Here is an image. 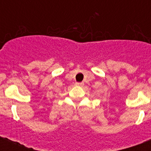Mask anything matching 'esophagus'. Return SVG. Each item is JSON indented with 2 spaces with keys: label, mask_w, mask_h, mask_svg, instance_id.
Returning <instances> with one entry per match:
<instances>
[{
  "label": "esophagus",
  "mask_w": 151,
  "mask_h": 151,
  "mask_svg": "<svg viewBox=\"0 0 151 151\" xmlns=\"http://www.w3.org/2000/svg\"><path fill=\"white\" fill-rule=\"evenodd\" d=\"M76 85L81 86V85H83V83L82 82H77V83H76Z\"/></svg>",
  "instance_id": "34e87169"
}]
</instances>
